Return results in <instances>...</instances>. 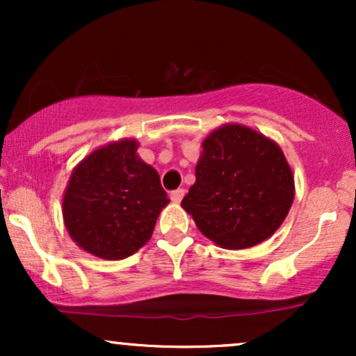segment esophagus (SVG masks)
Instances as JSON below:
<instances>
[{
  "instance_id": "1",
  "label": "esophagus",
  "mask_w": 356,
  "mask_h": 356,
  "mask_svg": "<svg viewBox=\"0 0 356 356\" xmlns=\"http://www.w3.org/2000/svg\"><path fill=\"white\" fill-rule=\"evenodd\" d=\"M184 195H186V191H184L182 187H181V189H175V191L170 192V199H172V202H181Z\"/></svg>"
}]
</instances>
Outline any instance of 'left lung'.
I'll return each instance as SVG.
<instances>
[{"mask_svg": "<svg viewBox=\"0 0 356 356\" xmlns=\"http://www.w3.org/2000/svg\"><path fill=\"white\" fill-rule=\"evenodd\" d=\"M202 149L195 184L182 199L199 231L226 249L271 238L295 199V181L280 147L248 127L224 125Z\"/></svg>", "mask_w": 356, "mask_h": 356, "instance_id": "1", "label": "left lung"}]
</instances>
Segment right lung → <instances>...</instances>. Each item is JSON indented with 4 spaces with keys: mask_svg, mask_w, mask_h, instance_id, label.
Returning a JSON list of instances; mask_svg holds the SVG:
<instances>
[{
    "mask_svg": "<svg viewBox=\"0 0 356 356\" xmlns=\"http://www.w3.org/2000/svg\"><path fill=\"white\" fill-rule=\"evenodd\" d=\"M167 204L157 170L138 159L137 142L120 140L73 170L63 219L81 249L102 259H124L150 239Z\"/></svg>",
    "mask_w": 356,
    "mask_h": 356,
    "instance_id": "obj_1",
    "label": "right lung"
}]
</instances>
